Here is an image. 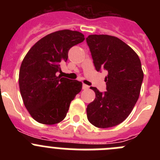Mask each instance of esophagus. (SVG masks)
I'll list each match as a JSON object with an SVG mask.
<instances>
[{"instance_id":"34e87169","label":"esophagus","mask_w":160,"mask_h":160,"mask_svg":"<svg viewBox=\"0 0 160 160\" xmlns=\"http://www.w3.org/2000/svg\"><path fill=\"white\" fill-rule=\"evenodd\" d=\"M82 89L83 90H87V89H89V86H87V85H86V84H83Z\"/></svg>"}]
</instances>
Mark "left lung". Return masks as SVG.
Returning <instances> with one entry per match:
<instances>
[{
    "label": "left lung",
    "instance_id": "8db88e82",
    "mask_svg": "<svg viewBox=\"0 0 160 160\" xmlns=\"http://www.w3.org/2000/svg\"><path fill=\"white\" fill-rule=\"evenodd\" d=\"M87 42L96 70L108 72L105 78L107 91L90 87L95 98L87 106V118L97 128H112L128 118L139 97L143 79L140 59L116 37L89 35Z\"/></svg>",
    "mask_w": 160,
    "mask_h": 160
}]
</instances>
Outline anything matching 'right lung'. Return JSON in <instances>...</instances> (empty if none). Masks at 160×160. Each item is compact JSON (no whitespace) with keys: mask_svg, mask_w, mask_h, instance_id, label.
<instances>
[{"mask_svg":"<svg viewBox=\"0 0 160 160\" xmlns=\"http://www.w3.org/2000/svg\"><path fill=\"white\" fill-rule=\"evenodd\" d=\"M84 35L69 29L56 31L32 46L22 61L19 87L25 107L37 122L53 125L62 121L82 83L62 78L61 63L66 62L72 46L84 41Z\"/></svg>","mask_w":160,"mask_h":160,"instance_id":"obj_1","label":"right lung"}]
</instances>
